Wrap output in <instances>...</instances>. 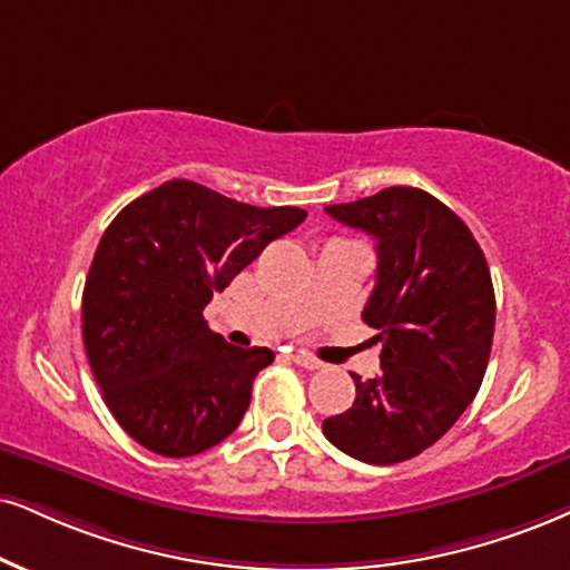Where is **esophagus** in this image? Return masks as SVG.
<instances>
[{"mask_svg":"<svg viewBox=\"0 0 570 570\" xmlns=\"http://www.w3.org/2000/svg\"><path fill=\"white\" fill-rule=\"evenodd\" d=\"M293 362H296L298 367H304V370H320L322 367L320 360H314V356L304 354V351H296V354H293Z\"/></svg>","mask_w":570,"mask_h":570,"instance_id":"34e87169","label":"esophagus"}]
</instances>
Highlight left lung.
I'll use <instances>...</instances> for the list:
<instances>
[{
  "label": "left lung",
  "instance_id": "8db88e82",
  "mask_svg": "<svg viewBox=\"0 0 570 570\" xmlns=\"http://www.w3.org/2000/svg\"><path fill=\"white\" fill-rule=\"evenodd\" d=\"M377 243L362 320L383 343L381 372L351 375V410L322 423L354 460L393 465L433 446L481 389L494 338V287L468 224L417 187H385L325 208Z\"/></svg>",
  "mask_w": 570,
  "mask_h": 570
}]
</instances>
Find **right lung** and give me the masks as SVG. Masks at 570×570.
Listing matches in <instances>:
<instances>
[{"mask_svg": "<svg viewBox=\"0 0 570 570\" xmlns=\"http://www.w3.org/2000/svg\"><path fill=\"white\" fill-rule=\"evenodd\" d=\"M304 219V208H256L171 179L110 222L83 285V348L105 404L137 444L193 456L240 425L253 377L274 354L229 346L203 308Z\"/></svg>", "mask_w": 570, "mask_h": 570, "instance_id": "add662e5", "label": "right lung"}]
</instances>
